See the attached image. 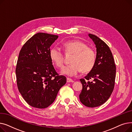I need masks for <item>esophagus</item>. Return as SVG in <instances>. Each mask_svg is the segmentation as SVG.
<instances>
[{
    "label": "esophagus",
    "mask_w": 132,
    "mask_h": 132,
    "mask_svg": "<svg viewBox=\"0 0 132 132\" xmlns=\"http://www.w3.org/2000/svg\"><path fill=\"white\" fill-rule=\"evenodd\" d=\"M74 81L71 79L70 78H67V82L70 83V82H74Z\"/></svg>",
    "instance_id": "34e87169"
}]
</instances>
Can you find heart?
Wrapping results in <instances>:
<instances>
[{"label": "heart", "instance_id": "obj_1", "mask_svg": "<svg viewBox=\"0 0 132 132\" xmlns=\"http://www.w3.org/2000/svg\"><path fill=\"white\" fill-rule=\"evenodd\" d=\"M62 47L66 54H72L73 56L71 59L72 64L62 68V74L74 77L81 71L84 73L90 71L94 67L96 60V52L84 42L78 40L68 41L62 44ZM50 57L58 67L63 66L64 54L59 47L54 46L51 48Z\"/></svg>", "mask_w": 132, "mask_h": 132}]
</instances>
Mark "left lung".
<instances>
[{"mask_svg": "<svg viewBox=\"0 0 132 132\" xmlns=\"http://www.w3.org/2000/svg\"><path fill=\"white\" fill-rule=\"evenodd\" d=\"M89 36L96 45V60L90 72L84 79L80 80L82 90L79 98L85 106L95 108L106 102L112 94L115 84L116 66L109 46L95 35L89 34Z\"/></svg>", "mask_w": 132, "mask_h": 132, "instance_id": "left-lung-1", "label": "left lung"}]
</instances>
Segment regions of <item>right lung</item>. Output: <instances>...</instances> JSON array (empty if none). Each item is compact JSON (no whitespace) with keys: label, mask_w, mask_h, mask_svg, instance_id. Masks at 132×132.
Masks as SVG:
<instances>
[{"label":"right lung","mask_w":132,"mask_h":132,"mask_svg":"<svg viewBox=\"0 0 132 132\" xmlns=\"http://www.w3.org/2000/svg\"><path fill=\"white\" fill-rule=\"evenodd\" d=\"M58 36L38 32L21 49L15 69L19 92L34 108L44 109L56 98L66 78L55 71L50 57V47Z\"/></svg>","instance_id":"add662e5"}]
</instances>
